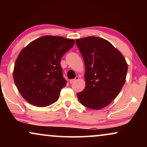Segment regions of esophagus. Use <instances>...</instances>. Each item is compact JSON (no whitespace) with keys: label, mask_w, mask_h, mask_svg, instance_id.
<instances>
[{"label":"esophagus","mask_w":147,"mask_h":147,"mask_svg":"<svg viewBox=\"0 0 147 147\" xmlns=\"http://www.w3.org/2000/svg\"><path fill=\"white\" fill-rule=\"evenodd\" d=\"M80 80V77H79V76H76L75 79L70 80H69V83H70V84H73V83H74V82H76V81H78V80Z\"/></svg>","instance_id":"obj_1"}]
</instances>
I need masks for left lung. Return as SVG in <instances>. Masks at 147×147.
Listing matches in <instances>:
<instances>
[{"label":"left lung","instance_id":"1","mask_svg":"<svg viewBox=\"0 0 147 147\" xmlns=\"http://www.w3.org/2000/svg\"><path fill=\"white\" fill-rule=\"evenodd\" d=\"M83 57L86 87L77 94L82 105L94 110L107 106L117 97L126 82L125 58L109 41L101 37L76 39Z\"/></svg>","mask_w":147,"mask_h":147}]
</instances>
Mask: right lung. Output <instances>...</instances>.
<instances>
[{"mask_svg":"<svg viewBox=\"0 0 147 147\" xmlns=\"http://www.w3.org/2000/svg\"><path fill=\"white\" fill-rule=\"evenodd\" d=\"M74 43V39L46 35L21 50L15 63L13 79L24 99L38 107L57 101L66 86L60 61Z\"/></svg>","mask_w":147,"mask_h":147,"instance_id":"obj_1","label":"right lung"}]
</instances>
